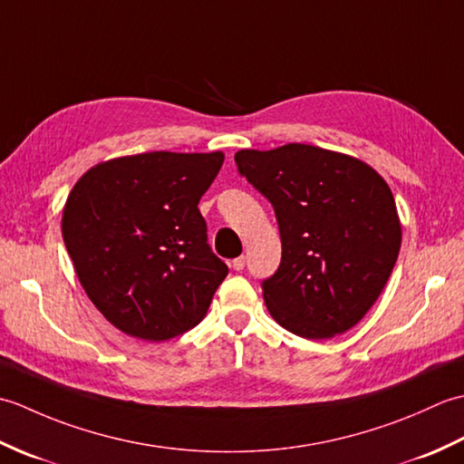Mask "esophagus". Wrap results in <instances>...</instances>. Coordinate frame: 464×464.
<instances>
[{
  "instance_id": "obj_1",
  "label": "esophagus",
  "mask_w": 464,
  "mask_h": 464,
  "mask_svg": "<svg viewBox=\"0 0 464 464\" xmlns=\"http://www.w3.org/2000/svg\"><path fill=\"white\" fill-rule=\"evenodd\" d=\"M231 269H235V271H243L245 269V257H243V255H241V257L231 261Z\"/></svg>"
}]
</instances>
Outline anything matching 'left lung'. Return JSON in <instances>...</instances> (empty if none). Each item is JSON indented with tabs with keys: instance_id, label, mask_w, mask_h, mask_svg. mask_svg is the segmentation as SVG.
I'll return each mask as SVG.
<instances>
[{
	"instance_id": "8db88e82",
	"label": "left lung",
	"mask_w": 464,
	"mask_h": 464,
	"mask_svg": "<svg viewBox=\"0 0 464 464\" xmlns=\"http://www.w3.org/2000/svg\"><path fill=\"white\" fill-rule=\"evenodd\" d=\"M235 163L279 223V269L261 283L271 317L311 341L354 327L399 257L401 221L389 185L354 157L304 143L241 150Z\"/></svg>"
}]
</instances>
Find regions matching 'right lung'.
<instances>
[{
    "mask_svg": "<svg viewBox=\"0 0 464 464\" xmlns=\"http://www.w3.org/2000/svg\"><path fill=\"white\" fill-rule=\"evenodd\" d=\"M225 155L151 151L92 167L69 193L62 233L80 283L113 327L143 341L193 329L227 265L197 209Z\"/></svg>",
    "mask_w": 464,
    "mask_h": 464,
    "instance_id": "1",
    "label": "right lung"
}]
</instances>
